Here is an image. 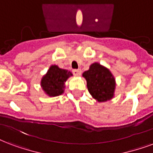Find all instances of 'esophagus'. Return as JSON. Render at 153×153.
I'll return each instance as SVG.
<instances>
[{"label":"esophagus","instance_id":"34e87169","mask_svg":"<svg viewBox=\"0 0 153 153\" xmlns=\"http://www.w3.org/2000/svg\"><path fill=\"white\" fill-rule=\"evenodd\" d=\"M73 73L75 76H79L81 74V70L80 69H78V70H74L73 71Z\"/></svg>","mask_w":153,"mask_h":153}]
</instances>
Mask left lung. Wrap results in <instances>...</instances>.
<instances>
[{
    "label": "left lung",
    "mask_w": 153,
    "mask_h": 153,
    "mask_svg": "<svg viewBox=\"0 0 153 153\" xmlns=\"http://www.w3.org/2000/svg\"><path fill=\"white\" fill-rule=\"evenodd\" d=\"M87 80L88 91L97 102H104L115 97L116 82L112 73L99 62L92 63L89 70L82 73Z\"/></svg>",
    "instance_id": "left-lung-1"
}]
</instances>
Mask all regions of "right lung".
<instances>
[{
    "instance_id": "add662e5",
    "label": "right lung",
    "mask_w": 153,
    "mask_h": 153,
    "mask_svg": "<svg viewBox=\"0 0 153 153\" xmlns=\"http://www.w3.org/2000/svg\"><path fill=\"white\" fill-rule=\"evenodd\" d=\"M71 76H73L71 71L60 68L57 65H51L41 79V87L49 97L61 95L65 91V82Z\"/></svg>"
}]
</instances>
